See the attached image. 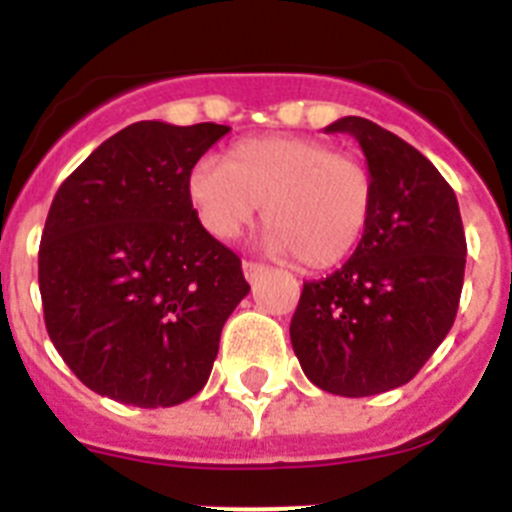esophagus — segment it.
<instances>
[{
	"label": "esophagus",
	"mask_w": 512,
	"mask_h": 512,
	"mask_svg": "<svg viewBox=\"0 0 512 512\" xmlns=\"http://www.w3.org/2000/svg\"><path fill=\"white\" fill-rule=\"evenodd\" d=\"M266 271H269V266L266 264H259V261H243V274H246V279L251 284L259 277H264Z\"/></svg>",
	"instance_id": "34e87169"
}]
</instances>
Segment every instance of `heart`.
<instances>
[{
    "label": "heart",
    "mask_w": 512,
    "mask_h": 512,
    "mask_svg": "<svg viewBox=\"0 0 512 512\" xmlns=\"http://www.w3.org/2000/svg\"><path fill=\"white\" fill-rule=\"evenodd\" d=\"M187 194L217 241L238 238L264 205L274 251L295 253L307 269H330L364 241L377 187L359 156L323 140L271 135L230 146L223 164L200 161Z\"/></svg>",
    "instance_id": "obj_1"
}]
</instances>
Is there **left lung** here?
I'll return each mask as SVG.
<instances>
[{
    "instance_id": "1",
    "label": "left lung",
    "mask_w": 512,
    "mask_h": 512,
    "mask_svg": "<svg viewBox=\"0 0 512 512\" xmlns=\"http://www.w3.org/2000/svg\"><path fill=\"white\" fill-rule=\"evenodd\" d=\"M325 133L359 140L377 200L354 256L305 282L289 338L320 390L369 397L408 384L451 330L467 238L454 189L410 143L364 117Z\"/></svg>"
}]
</instances>
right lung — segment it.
Masks as SVG:
<instances>
[{
	"label": "right lung",
	"mask_w": 512,
	"mask_h": 512,
	"mask_svg": "<svg viewBox=\"0 0 512 512\" xmlns=\"http://www.w3.org/2000/svg\"><path fill=\"white\" fill-rule=\"evenodd\" d=\"M228 130L133 122L53 197L38 253L45 328L97 395L171 408L210 379L220 330L251 287L202 228L187 179Z\"/></svg>",
	"instance_id": "right-lung-1"
}]
</instances>
